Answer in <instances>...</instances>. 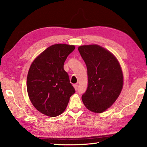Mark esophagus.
<instances>
[{
  "label": "esophagus",
  "instance_id": "1",
  "mask_svg": "<svg viewBox=\"0 0 147 147\" xmlns=\"http://www.w3.org/2000/svg\"><path fill=\"white\" fill-rule=\"evenodd\" d=\"M73 86H74V89H75L76 90H77L78 88V85H76V84H74V85H73Z\"/></svg>",
  "mask_w": 147,
  "mask_h": 147
}]
</instances>
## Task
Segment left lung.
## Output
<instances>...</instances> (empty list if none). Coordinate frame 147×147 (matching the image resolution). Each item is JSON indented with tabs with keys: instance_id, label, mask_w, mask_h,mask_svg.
Segmentation results:
<instances>
[{
	"instance_id": "1",
	"label": "left lung",
	"mask_w": 147,
	"mask_h": 147,
	"mask_svg": "<svg viewBox=\"0 0 147 147\" xmlns=\"http://www.w3.org/2000/svg\"><path fill=\"white\" fill-rule=\"evenodd\" d=\"M78 51L88 74L83 102L90 111L101 113L114 104L121 92L123 75L120 64L111 52L98 45L80 46Z\"/></svg>"
}]
</instances>
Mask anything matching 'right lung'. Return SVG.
Instances as JSON below:
<instances>
[{"mask_svg":"<svg viewBox=\"0 0 147 147\" xmlns=\"http://www.w3.org/2000/svg\"><path fill=\"white\" fill-rule=\"evenodd\" d=\"M75 47L55 44L32 62L27 76V92L33 105L41 113L55 117L63 112L75 90L64 69L67 56Z\"/></svg>","mask_w":147,"mask_h":147,"instance_id":"obj_1","label":"right lung"}]
</instances>
